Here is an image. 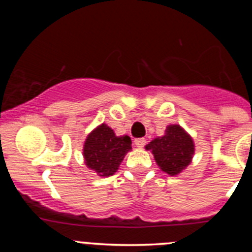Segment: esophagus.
Wrapping results in <instances>:
<instances>
[{"label": "esophagus", "mask_w": 252, "mask_h": 252, "mask_svg": "<svg viewBox=\"0 0 252 252\" xmlns=\"http://www.w3.org/2000/svg\"><path fill=\"white\" fill-rule=\"evenodd\" d=\"M134 142H135L136 146L140 147V149H141V147H144V146H145V144H146V139H144V138L135 139V141H134Z\"/></svg>", "instance_id": "esophagus-1"}]
</instances>
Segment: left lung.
Segmentation results:
<instances>
[{
    "instance_id": "obj_1",
    "label": "left lung",
    "mask_w": 252,
    "mask_h": 252,
    "mask_svg": "<svg viewBox=\"0 0 252 252\" xmlns=\"http://www.w3.org/2000/svg\"><path fill=\"white\" fill-rule=\"evenodd\" d=\"M159 168L169 175L179 174L190 164L195 152L192 138L178 124L168 126L163 136L155 138L145 146Z\"/></svg>"
}]
</instances>
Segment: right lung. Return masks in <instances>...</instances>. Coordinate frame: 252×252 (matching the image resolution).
<instances>
[{
	"instance_id": "obj_1",
	"label": "right lung",
	"mask_w": 252,
	"mask_h": 252,
	"mask_svg": "<svg viewBox=\"0 0 252 252\" xmlns=\"http://www.w3.org/2000/svg\"><path fill=\"white\" fill-rule=\"evenodd\" d=\"M131 150L128 135L117 136L105 123L94 129L84 142L83 156L88 168L100 177H110L118 169L126 152Z\"/></svg>"
}]
</instances>
